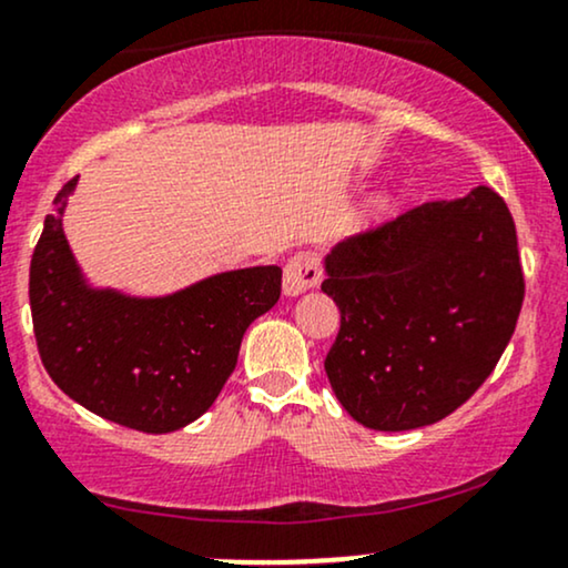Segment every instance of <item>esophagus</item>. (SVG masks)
Returning a JSON list of instances; mask_svg holds the SVG:
<instances>
[{"instance_id":"1","label":"esophagus","mask_w":568,"mask_h":568,"mask_svg":"<svg viewBox=\"0 0 568 568\" xmlns=\"http://www.w3.org/2000/svg\"><path fill=\"white\" fill-rule=\"evenodd\" d=\"M320 283H323V266H320L317 256L310 254V251L291 256V262L285 264L283 272L285 296H302L304 291L317 288Z\"/></svg>"}]
</instances>
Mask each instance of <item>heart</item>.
Masks as SVG:
<instances>
[{
	"instance_id": "obj_1",
	"label": "heart",
	"mask_w": 568,
	"mask_h": 568,
	"mask_svg": "<svg viewBox=\"0 0 568 568\" xmlns=\"http://www.w3.org/2000/svg\"><path fill=\"white\" fill-rule=\"evenodd\" d=\"M392 206H394V197H392V195H388V193L375 195V201H373V214H375V216H384V214H388V211H392Z\"/></svg>"
}]
</instances>
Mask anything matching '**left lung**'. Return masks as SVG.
Wrapping results in <instances>:
<instances>
[{"label":"left lung","instance_id":"1","mask_svg":"<svg viewBox=\"0 0 568 568\" xmlns=\"http://www.w3.org/2000/svg\"><path fill=\"white\" fill-rule=\"evenodd\" d=\"M325 275L341 312L327 381L375 432L432 426L470 399L524 302L514 216L484 184L346 237Z\"/></svg>","mask_w":568,"mask_h":568}]
</instances>
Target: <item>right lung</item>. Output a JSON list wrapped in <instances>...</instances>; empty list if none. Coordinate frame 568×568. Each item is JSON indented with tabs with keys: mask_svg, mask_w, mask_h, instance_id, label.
Segmentation results:
<instances>
[{
	"mask_svg": "<svg viewBox=\"0 0 568 568\" xmlns=\"http://www.w3.org/2000/svg\"><path fill=\"white\" fill-rule=\"evenodd\" d=\"M77 180L54 195L31 256L39 357L63 392L100 418L169 434L201 418L237 365L243 333L280 298L275 264L219 272L169 296L92 288L63 232Z\"/></svg>",
	"mask_w": 568,
	"mask_h": 568,
	"instance_id": "right-lung-1",
	"label": "right lung"
}]
</instances>
